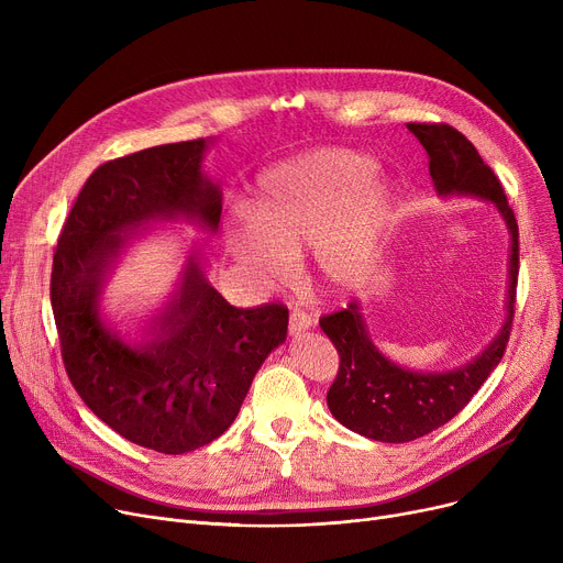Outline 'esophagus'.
<instances>
[{"instance_id":"1","label":"esophagus","mask_w":563,"mask_h":563,"mask_svg":"<svg viewBox=\"0 0 563 563\" xmlns=\"http://www.w3.org/2000/svg\"><path fill=\"white\" fill-rule=\"evenodd\" d=\"M312 327V317L303 310H291L289 314V333L291 335H299L303 331H308Z\"/></svg>"}]
</instances>
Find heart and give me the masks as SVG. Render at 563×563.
Segmentation results:
<instances>
[{"label":"heart","mask_w":563,"mask_h":563,"mask_svg":"<svg viewBox=\"0 0 563 563\" xmlns=\"http://www.w3.org/2000/svg\"><path fill=\"white\" fill-rule=\"evenodd\" d=\"M376 162L342 147H319L262 170L249 200L255 230L234 240V255L260 280L289 272L310 249L312 276L331 294L361 287L386 242L395 189L376 180Z\"/></svg>","instance_id":"1"}]
</instances>
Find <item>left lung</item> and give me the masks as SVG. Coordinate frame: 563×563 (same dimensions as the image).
Segmentation results:
<instances>
[{"mask_svg":"<svg viewBox=\"0 0 563 563\" xmlns=\"http://www.w3.org/2000/svg\"><path fill=\"white\" fill-rule=\"evenodd\" d=\"M429 157V175L440 198L470 196L490 202L509 230V283L505 317L493 340L452 369L422 372L401 367L383 353L367 329L361 301L319 319L340 353V372L327 401L333 418L378 442H408L448 424L477 395L499 365L509 342L518 285V223L501 185L477 147L450 125L408 123Z\"/></svg>","mask_w":563,"mask_h":563,"instance_id":"left-lung-1","label":"left lung"}]
</instances>
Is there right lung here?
I'll list each match as a JSON object with an SVG mask.
<instances>
[{
    "mask_svg": "<svg viewBox=\"0 0 563 563\" xmlns=\"http://www.w3.org/2000/svg\"><path fill=\"white\" fill-rule=\"evenodd\" d=\"M214 141L155 145L102 164L79 191L52 264V312L75 390L115 433L162 454L219 438L287 338V308L230 306L207 278L196 244L166 301L136 333L107 312V285L143 230H219L221 183L202 168Z\"/></svg>",
    "mask_w": 563,
    "mask_h": 563,
    "instance_id": "add662e5",
    "label": "right lung"
}]
</instances>
